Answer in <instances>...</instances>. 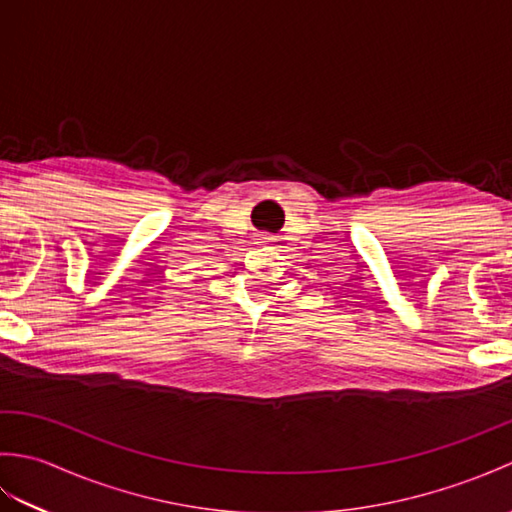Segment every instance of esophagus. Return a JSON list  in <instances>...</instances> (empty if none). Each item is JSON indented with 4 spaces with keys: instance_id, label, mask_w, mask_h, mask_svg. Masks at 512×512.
Returning a JSON list of instances; mask_svg holds the SVG:
<instances>
[{
    "instance_id": "34e87169",
    "label": "esophagus",
    "mask_w": 512,
    "mask_h": 512,
    "mask_svg": "<svg viewBox=\"0 0 512 512\" xmlns=\"http://www.w3.org/2000/svg\"><path fill=\"white\" fill-rule=\"evenodd\" d=\"M262 239H270V237H262Z\"/></svg>"
}]
</instances>
